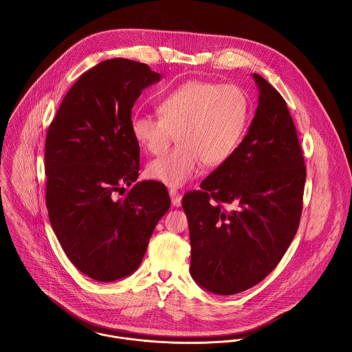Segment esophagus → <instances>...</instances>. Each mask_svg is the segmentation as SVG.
<instances>
[{
    "label": "esophagus",
    "mask_w": 352,
    "mask_h": 352,
    "mask_svg": "<svg viewBox=\"0 0 352 352\" xmlns=\"http://www.w3.org/2000/svg\"><path fill=\"white\" fill-rule=\"evenodd\" d=\"M169 197H170V201L175 207H180L182 206V195L179 191L176 190H169Z\"/></svg>",
    "instance_id": "1"
}]
</instances>
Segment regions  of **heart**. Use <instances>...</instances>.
I'll return each mask as SVG.
<instances>
[{"mask_svg": "<svg viewBox=\"0 0 352 352\" xmlns=\"http://www.w3.org/2000/svg\"><path fill=\"white\" fill-rule=\"evenodd\" d=\"M158 116L135 115L134 140L151 154L168 151L176 135L180 145L148 165V176L170 188L191 182L201 164L218 166L240 145L248 124V99L232 84L188 81L158 104Z\"/></svg>", "mask_w": 352, "mask_h": 352, "instance_id": "heart-1", "label": "heart"}]
</instances>
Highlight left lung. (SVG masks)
<instances>
[{
  "label": "left lung",
  "mask_w": 352,
  "mask_h": 352,
  "mask_svg": "<svg viewBox=\"0 0 352 352\" xmlns=\"http://www.w3.org/2000/svg\"><path fill=\"white\" fill-rule=\"evenodd\" d=\"M258 104L234 153L183 198L190 226L192 279L233 296L260 283L280 261L300 225L306 180L287 104L253 74ZM226 204H234L228 210Z\"/></svg>",
  "instance_id": "8db88e82"
}]
</instances>
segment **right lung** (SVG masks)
Segmentation results:
<instances>
[{
    "mask_svg": "<svg viewBox=\"0 0 352 352\" xmlns=\"http://www.w3.org/2000/svg\"><path fill=\"white\" fill-rule=\"evenodd\" d=\"M160 80L146 63L102 60L69 89L47 130L51 228L69 260L99 282L126 278L140 267L170 207L162 184L137 182L140 145L130 129L134 102ZM124 186L129 192L118 199Z\"/></svg>",
    "mask_w": 352,
    "mask_h": 352,
    "instance_id": "obj_1",
    "label": "right lung"
}]
</instances>
